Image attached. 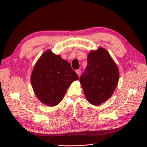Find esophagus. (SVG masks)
Masks as SVG:
<instances>
[{
	"label": "esophagus",
	"instance_id": "1",
	"mask_svg": "<svg viewBox=\"0 0 147 147\" xmlns=\"http://www.w3.org/2000/svg\"><path fill=\"white\" fill-rule=\"evenodd\" d=\"M76 73L77 74H78V76H80V74H81V71L80 70V69H78V70L76 71Z\"/></svg>",
	"mask_w": 147,
	"mask_h": 147
}]
</instances>
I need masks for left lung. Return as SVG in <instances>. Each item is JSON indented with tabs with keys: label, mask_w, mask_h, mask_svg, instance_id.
<instances>
[{
	"label": "left lung",
	"mask_w": 147,
	"mask_h": 147,
	"mask_svg": "<svg viewBox=\"0 0 147 147\" xmlns=\"http://www.w3.org/2000/svg\"><path fill=\"white\" fill-rule=\"evenodd\" d=\"M88 65L80 78L85 96L89 103L98 106L111 97L118 84L119 68L110 54L102 47L88 55Z\"/></svg>",
	"instance_id": "1"
}]
</instances>
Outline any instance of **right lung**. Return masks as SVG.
<instances>
[{
    "label": "right lung",
    "mask_w": 147,
    "mask_h": 147,
    "mask_svg": "<svg viewBox=\"0 0 147 147\" xmlns=\"http://www.w3.org/2000/svg\"><path fill=\"white\" fill-rule=\"evenodd\" d=\"M30 80L38 100L53 107L62 100L69 87L78 80V76L67 61L49 49L35 64Z\"/></svg>",
    "instance_id": "obj_1"
}]
</instances>
